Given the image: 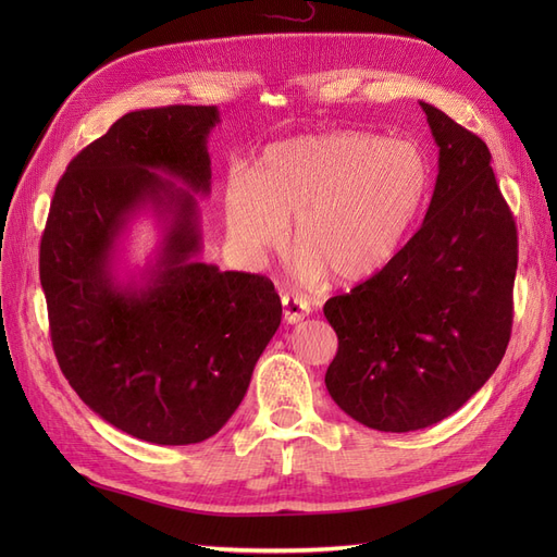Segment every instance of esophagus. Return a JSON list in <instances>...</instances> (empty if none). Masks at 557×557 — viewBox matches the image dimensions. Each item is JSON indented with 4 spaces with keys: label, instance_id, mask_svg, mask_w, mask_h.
I'll list each match as a JSON object with an SVG mask.
<instances>
[{
    "label": "esophagus",
    "instance_id": "34e87169",
    "mask_svg": "<svg viewBox=\"0 0 557 557\" xmlns=\"http://www.w3.org/2000/svg\"><path fill=\"white\" fill-rule=\"evenodd\" d=\"M281 305H283V320L288 325H295V323H299V320H305L311 311L309 301L301 297H295V295H283Z\"/></svg>",
    "mask_w": 557,
    "mask_h": 557
}]
</instances>
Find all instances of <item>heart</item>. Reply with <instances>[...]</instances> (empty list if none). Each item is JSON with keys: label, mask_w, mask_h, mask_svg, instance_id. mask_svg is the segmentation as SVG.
<instances>
[{"label": "heart", "mask_w": 557, "mask_h": 557, "mask_svg": "<svg viewBox=\"0 0 557 557\" xmlns=\"http://www.w3.org/2000/svg\"><path fill=\"white\" fill-rule=\"evenodd\" d=\"M430 185V162L413 141L356 129L309 134L269 146L252 176L234 174L223 218L248 260L278 250L295 221L301 276L360 283L393 262Z\"/></svg>", "instance_id": "obj_1"}]
</instances>
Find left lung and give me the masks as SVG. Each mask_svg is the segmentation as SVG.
Listing matches in <instances>:
<instances>
[{"label":"left lung","mask_w":557,"mask_h":557,"mask_svg":"<svg viewBox=\"0 0 557 557\" xmlns=\"http://www.w3.org/2000/svg\"><path fill=\"white\" fill-rule=\"evenodd\" d=\"M440 174L420 230L393 262L325 301L339 336L330 397L381 432L430 428L495 374L513 323L518 237L487 146L420 102Z\"/></svg>","instance_id":"1"}]
</instances>
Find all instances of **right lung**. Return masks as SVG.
I'll return each instance as SVG.
<instances>
[{
  "mask_svg": "<svg viewBox=\"0 0 557 557\" xmlns=\"http://www.w3.org/2000/svg\"><path fill=\"white\" fill-rule=\"evenodd\" d=\"M215 107L129 111L66 166L41 237L50 339L76 395L113 428L199 444L242 404L281 325L274 283L199 262ZM153 212L157 256L120 278L128 223Z\"/></svg>",
  "mask_w": 557,
  "mask_h": 557,
  "instance_id": "right-lung-1",
  "label": "right lung"
}]
</instances>
